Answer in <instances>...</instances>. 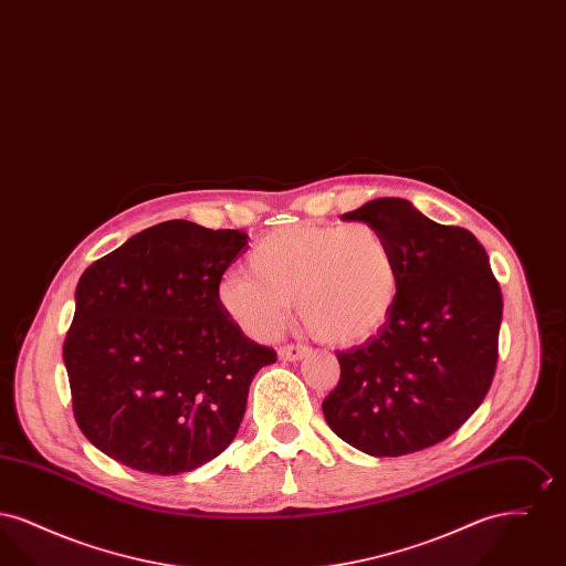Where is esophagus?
Masks as SVG:
<instances>
[{
    "label": "esophagus",
    "mask_w": 566,
    "mask_h": 566,
    "mask_svg": "<svg viewBox=\"0 0 566 566\" xmlns=\"http://www.w3.org/2000/svg\"><path fill=\"white\" fill-rule=\"evenodd\" d=\"M280 358L282 360H298V358H303V356H307L310 354V348L307 346H295V344H289V346H280Z\"/></svg>",
    "instance_id": "1"
}]
</instances>
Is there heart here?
<instances>
[{
    "mask_svg": "<svg viewBox=\"0 0 566 566\" xmlns=\"http://www.w3.org/2000/svg\"><path fill=\"white\" fill-rule=\"evenodd\" d=\"M245 271L227 273L216 301L256 339L282 328L295 298L298 321L316 339L363 344L388 323L401 295L395 248L369 222L280 227L254 243Z\"/></svg>",
    "mask_w": 566,
    "mask_h": 566,
    "instance_id": "b5f03b06",
    "label": "heart"
}]
</instances>
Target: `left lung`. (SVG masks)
<instances>
[{
	"instance_id": "8db88e82",
	"label": "left lung",
	"mask_w": 566,
	"mask_h": 566,
	"mask_svg": "<svg viewBox=\"0 0 566 566\" xmlns=\"http://www.w3.org/2000/svg\"><path fill=\"white\" fill-rule=\"evenodd\" d=\"M392 243L401 295L371 339L337 352L339 384L323 401L328 427L371 457L420 452L457 432L482 405L499 358L501 286L484 245L399 197L342 216Z\"/></svg>"
}]
</instances>
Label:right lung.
Here are the masks:
<instances>
[{
    "mask_svg": "<svg viewBox=\"0 0 566 566\" xmlns=\"http://www.w3.org/2000/svg\"><path fill=\"white\" fill-rule=\"evenodd\" d=\"M248 235L167 220L95 261L63 344L84 437L132 469L187 473L227 450L275 350L216 301Z\"/></svg>",
    "mask_w": 566,
    "mask_h": 566,
    "instance_id": "right-lung-1",
    "label": "right lung"
}]
</instances>
